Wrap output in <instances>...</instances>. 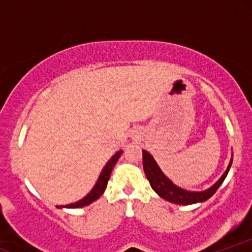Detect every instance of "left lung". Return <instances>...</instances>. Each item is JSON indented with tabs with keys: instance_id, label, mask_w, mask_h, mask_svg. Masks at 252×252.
<instances>
[{
	"instance_id": "left-lung-1",
	"label": "left lung",
	"mask_w": 252,
	"mask_h": 252,
	"mask_svg": "<svg viewBox=\"0 0 252 252\" xmlns=\"http://www.w3.org/2000/svg\"><path fill=\"white\" fill-rule=\"evenodd\" d=\"M142 155L143 169L152 189L158 193V196H161L164 200L178 205H192L196 204V202H204L207 199H210L217 192V189L220 187V185L224 182L225 178H226L228 170L231 168V164H232L233 156V154H231V160L228 162L227 168L224 172V174L219 178L218 181L215 182L207 189L196 192V190H187L176 186L174 182L170 180L168 176L161 170L158 162L155 161V158H153V155L149 152L143 149Z\"/></svg>"
}]
</instances>
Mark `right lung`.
<instances>
[{"label": "right lung", "mask_w": 252, "mask_h": 252, "mask_svg": "<svg viewBox=\"0 0 252 252\" xmlns=\"http://www.w3.org/2000/svg\"><path fill=\"white\" fill-rule=\"evenodd\" d=\"M123 150H118V152L115 154L114 156H111V158L106 162L105 166L103 167L102 172H100L99 176H98V180L94 184V189H92L90 192L84 196L83 199L78 200L73 204H68V205H63V206H57L58 209H78V207H84V206H88V205L94 202V200H97L100 195L103 194L104 190H105L106 186H108V181L110 179V175H111L112 168L115 167V164L120 158V156L122 155Z\"/></svg>", "instance_id": "add662e5"}]
</instances>
